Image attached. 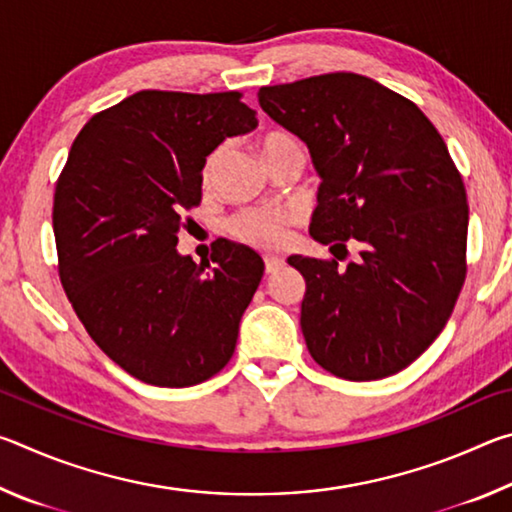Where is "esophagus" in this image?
Wrapping results in <instances>:
<instances>
[{"label":"esophagus","instance_id":"obj_1","mask_svg":"<svg viewBox=\"0 0 512 512\" xmlns=\"http://www.w3.org/2000/svg\"><path fill=\"white\" fill-rule=\"evenodd\" d=\"M264 264H266V273H268V275H275V273L280 271V268L284 266V257L268 255V257L264 259Z\"/></svg>","mask_w":512,"mask_h":512}]
</instances>
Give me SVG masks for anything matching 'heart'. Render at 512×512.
I'll use <instances>...</instances> for the list:
<instances>
[{
    "label": "heart",
    "mask_w": 512,
    "mask_h": 512,
    "mask_svg": "<svg viewBox=\"0 0 512 512\" xmlns=\"http://www.w3.org/2000/svg\"><path fill=\"white\" fill-rule=\"evenodd\" d=\"M259 149H262L264 160L273 158L280 153H300L305 158V149H302L300 140L289 131H268L262 140H259ZM221 158V151H214L207 158L203 167V178L210 180L216 169V162ZM298 223V212L293 207H277V210H241L232 214L225 230L228 235L257 250H277L287 244L291 225Z\"/></svg>",
    "instance_id": "obj_1"
}]
</instances>
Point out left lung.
I'll return each instance as SVG.
<instances>
[{"mask_svg":"<svg viewBox=\"0 0 512 512\" xmlns=\"http://www.w3.org/2000/svg\"><path fill=\"white\" fill-rule=\"evenodd\" d=\"M257 97L309 146L323 178L309 235L363 248L348 268L289 257L307 282V350L350 381L395 375L443 332L465 282L470 210L447 144L413 101L361 74L268 85Z\"/></svg>","mask_w":512,"mask_h":512,"instance_id":"8db88e82","label":"left lung"}]
</instances>
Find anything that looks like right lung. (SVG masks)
<instances>
[{
  "mask_svg": "<svg viewBox=\"0 0 512 512\" xmlns=\"http://www.w3.org/2000/svg\"><path fill=\"white\" fill-rule=\"evenodd\" d=\"M255 126L241 92L142 90L97 112L69 149L51 214L60 284L92 341L146 384H201L235 352L262 257L216 239L212 267L176 244L207 155Z\"/></svg>",
  "mask_w": 512,
  "mask_h": 512,
  "instance_id": "1",
  "label": "right lung"
}]
</instances>
